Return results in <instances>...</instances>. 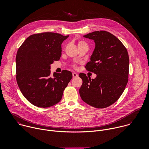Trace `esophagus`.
I'll use <instances>...</instances> for the list:
<instances>
[{
    "mask_svg": "<svg viewBox=\"0 0 149 149\" xmlns=\"http://www.w3.org/2000/svg\"><path fill=\"white\" fill-rule=\"evenodd\" d=\"M72 77H73L74 78L78 77V74H77L76 72H73V73H72Z\"/></svg>",
    "mask_w": 149,
    "mask_h": 149,
    "instance_id": "1",
    "label": "esophagus"
}]
</instances>
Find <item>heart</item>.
<instances>
[{"label":"heart","instance_id":"obj_1","mask_svg":"<svg viewBox=\"0 0 149 149\" xmlns=\"http://www.w3.org/2000/svg\"><path fill=\"white\" fill-rule=\"evenodd\" d=\"M82 45H87L86 42H84V41H79L78 43V47L79 46H82Z\"/></svg>","mask_w":149,"mask_h":149}]
</instances>
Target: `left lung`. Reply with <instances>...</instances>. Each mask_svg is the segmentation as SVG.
<instances>
[{"mask_svg":"<svg viewBox=\"0 0 149 149\" xmlns=\"http://www.w3.org/2000/svg\"><path fill=\"white\" fill-rule=\"evenodd\" d=\"M83 36L95 42L86 68L97 77L91 79L85 74H79L82 79L79 95L85 102L95 108H106L120 97L128 82V52L122 42L109 32L95 31Z\"/></svg>","mask_w":149,"mask_h":149,"instance_id":"1","label":"left lung"}]
</instances>
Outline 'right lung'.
<instances>
[{
	"label": "right lung",
	"instance_id": "add662e5",
	"mask_svg": "<svg viewBox=\"0 0 149 149\" xmlns=\"http://www.w3.org/2000/svg\"><path fill=\"white\" fill-rule=\"evenodd\" d=\"M69 35L44 32L29 36L16 56V81L24 96L33 105L47 108L58 103L72 78L63 70L51 75V65L61 56V44Z\"/></svg>",
	"mask_w": 149,
	"mask_h": 149
}]
</instances>
